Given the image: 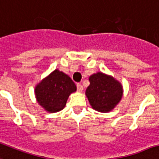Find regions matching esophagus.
Here are the masks:
<instances>
[{"mask_svg": "<svg viewBox=\"0 0 159 159\" xmlns=\"http://www.w3.org/2000/svg\"><path fill=\"white\" fill-rule=\"evenodd\" d=\"M77 90H78V92L83 91V86L81 85L80 84H77Z\"/></svg>", "mask_w": 159, "mask_h": 159, "instance_id": "34e87169", "label": "esophagus"}]
</instances>
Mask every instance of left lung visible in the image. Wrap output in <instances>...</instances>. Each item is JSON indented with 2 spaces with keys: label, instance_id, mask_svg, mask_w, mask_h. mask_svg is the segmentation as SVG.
Returning <instances> with one entry per match:
<instances>
[{
  "label": "left lung",
  "instance_id": "obj_1",
  "mask_svg": "<svg viewBox=\"0 0 159 159\" xmlns=\"http://www.w3.org/2000/svg\"><path fill=\"white\" fill-rule=\"evenodd\" d=\"M90 84L85 94L93 108L108 112L120 101L123 94L121 84L111 75L98 72L89 77Z\"/></svg>",
  "mask_w": 159,
  "mask_h": 159
}]
</instances>
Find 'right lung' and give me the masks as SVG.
I'll list each match as a JSON object with an SVG mask.
<instances>
[{"label": "right lung", "instance_id": "obj_1", "mask_svg": "<svg viewBox=\"0 0 159 159\" xmlns=\"http://www.w3.org/2000/svg\"><path fill=\"white\" fill-rule=\"evenodd\" d=\"M76 85L70 76L55 70L35 87L37 101L48 112H57L64 108L70 94Z\"/></svg>", "mask_w": 159, "mask_h": 159}]
</instances>
